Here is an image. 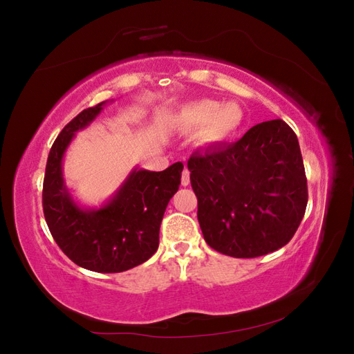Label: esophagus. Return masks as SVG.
<instances>
[{
	"label": "esophagus",
	"instance_id": "obj_1",
	"mask_svg": "<svg viewBox=\"0 0 354 354\" xmlns=\"http://www.w3.org/2000/svg\"><path fill=\"white\" fill-rule=\"evenodd\" d=\"M189 183H190V173H189L187 168H185L183 173H181V185L187 186Z\"/></svg>",
	"mask_w": 354,
	"mask_h": 354
}]
</instances>
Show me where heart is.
<instances>
[{
    "label": "heart",
    "mask_w": 354,
    "mask_h": 354,
    "mask_svg": "<svg viewBox=\"0 0 354 354\" xmlns=\"http://www.w3.org/2000/svg\"><path fill=\"white\" fill-rule=\"evenodd\" d=\"M243 109L236 102L220 104L216 100L203 99L181 109L178 120L190 128H202L201 137L207 143H221L239 131L243 124Z\"/></svg>",
    "instance_id": "1"
}]
</instances>
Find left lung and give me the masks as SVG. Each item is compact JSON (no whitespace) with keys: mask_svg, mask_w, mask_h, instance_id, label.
<instances>
[{"mask_svg":"<svg viewBox=\"0 0 354 354\" xmlns=\"http://www.w3.org/2000/svg\"><path fill=\"white\" fill-rule=\"evenodd\" d=\"M187 168L212 250L254 259L292 239L308 195L298 138L286 122L257 124L238 142L196 151Z\"/></svg>","mask_w":354,"mask_h":354,"instance_id":"1","label":"left lung"}]
</instances>
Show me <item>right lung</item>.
Listing matches in <instances>:
<instances>
[{
    "mask_svg": "<svg viewBox=\"0 0 354 354\" xmlns=\"http://www.w3.org/2000/svg\"><path fill=\"white\" fill-rule=\"evenodd\" d=\"M106 103L84 109L53 143L42 186V208L53 238L75 264L99 273H120L156 252L160 221L178 190L183 164L176 162L164 171L136 167L100 208L81 207L65 185L63 156L75 133L87 128Z\"/></svg>",
    "mask_w": 354,
    "mask_h": 354,
    "instance_id": "right-lung-1",
    "label": "right lung"
}]
</instances>
